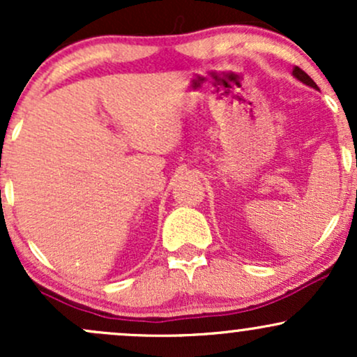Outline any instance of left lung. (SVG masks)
I'll list each match as a JSON object with an SVG mask.
<instances>
[{
  "label": "left lung",
  "mask_w": 357,
  "mask_h": 357,
  "mask_svg": "<svg viewBox=\"0 0 357 357\" xmlns=\"http://www.w3.org/2000/svg\"><path fill=\"white\" fill-rule=\"evenodd\" d=\"M292 75L296 77V79L298 80V82H302V84H305V85H309V87H312V89H315L317 90V85H315V82L310 79L309 75H307V73L302 70V68H298V67H294V70H292Z\"/></svg>",
  "instance_id": "1"
}]
</instances>
